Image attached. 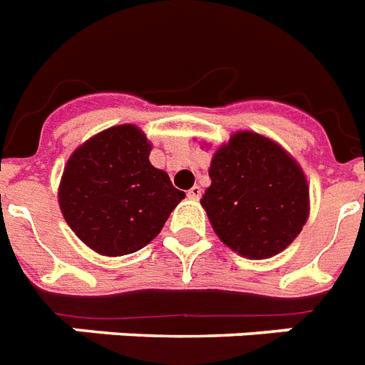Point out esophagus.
Returning <instances> with one entry per match:
<instances>
[{
    "mask_svg": "<svg viewBox=\"0 0 365 365\" xmlns=\"http://www.w3.org/2000/svg\"><path fill=\"white\" fill-rule=\"evenodd\" d=\"M187 197H189V199H191V200H199L200 197H202V189H200L199 185H195V187H191V189H189V191H187Z\"/></svg>",
    "mask_w": 365,
    "mask_h": 365,
    "instance_id": "1",
    "label": "esophagus"
}]
</instances>
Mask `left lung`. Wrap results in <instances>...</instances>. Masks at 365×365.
I'll return each instance as SVG.
<instances>
[{"label":"left lung","instance_id":"obj_1","mask_svg":"<svg viewBox=\"0 0 365 365\" xmlns=\"http://www.w3.org/2000/svg\"><path fill=\"white\" fill-rule=\"evenodd\" d=\"M200 205L225 246L248 259L280 254L309 220V183L274 140L239 130L212 155Z\"/></svg>","mask_w":365,"mask_h":365}]
</instances>
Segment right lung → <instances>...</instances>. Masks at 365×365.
<instances>
[{
    "label": "right lung",
    "mask_w": 365,
    "mask_h": 365,
    "mask_svg": "<svg viewBox=\"0 0 365 365\" xmlns=\"http://www.w3.org/2000/svg\"><path fill=\"white\" fill-rule=\"evenodd\" d=\"M151 142L136 125L94 134L70 155L58 185L66 223L108 257L134 254L160 233L185 199L165 170L149 163Z\"/></svg>",
    "instance_id": "add662e5"
}]
</instances>
